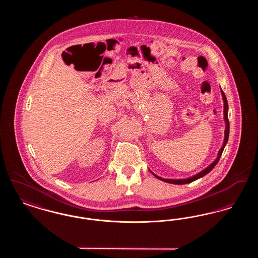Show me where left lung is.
<instances>
[{
	"label": "left lung",
	"instance_id": "1",
	"mask_svg": "<svg viewBox=\"0 0 258 258\" xmlns=\"http://www.w3.org/2000/svg\"><path fill=\"white\" fill-rule=\"evenodd\" d=\"M221 95H222L223 102H224V111H223L224 113H223V114H224V121H225V131H224V140H223V144H222V147L221 148V150L219 151V154H218L217 159L214 160V161L209 165L207 168H205L204 170H202V171L197 173V175H195V176H192V177H189V178H186V179H179V180H177V179H163V178H161L160 176H157L156 174H154V173L152 172V173L155 175V177H157L158 179H160V180L163 181V182L170 183V184H188V183H191V182L196 181L197 179H199V178H201V177L205 176L206 174H208L209 172L211 171V170H212V169L217 165V163L219 162V160L221 159V154H222L223 149H224L225 145H226V143H227V141H228V136H229V121H228V116H227V112H228V103H227V99H226V97H225V95H224V93H223V91H222V90H221Z\"/></svg>",
	"mask_w": 258,
	"mask_h": 258
}]
</instances>
